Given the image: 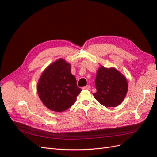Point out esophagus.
<instances>
[{"mask_svg": "<svg viewBox=\"0 0 157 157\" xmlns=\"http://www.w3.org/2000/svg\"><path fill=\"white\" fill-rule=\"evenodd\" d=\"M82 89L83 90H89L90 89V86H89V85H87V86H86L82 87Z\"/></svg>", "mask_w": 157, "mask_h": 157, "instance_id": "34e87169", "label": "esophagus"}]
</instances>
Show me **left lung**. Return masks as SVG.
<instances>
[{
	"label": "left lung",
	"mask_w": 157,
	"mask_h": 157,
	"mask_svg": "<svg viewBox=\"0 0 157 157\" xmlns=\"http://www.w3.org/2000/svg\"><path fill=\"white\" fill-rule=\"evenodd\" d=\"M97 91L93 95L96 100L106 107H115L123 101L128 91L126 77L115 68L101 66L95 80Z\"/></svg>",
	"instance_id": "1"
}]
</instances>
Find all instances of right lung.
I'll return each instance as SVG.
<instances>
[{"instance_id": "add662e5", "label": "right lung", "mask_w": 157, "mask_h": 157, "mask_svg": "<svg viewBox=\"0 0 157 157\" xmlns=\"http://www.w3.org/2000/svg\"><path fill=\"white\" fill-rule=\"evenodd\" d=\"M82 91L71 74V65L59 59L50 65L41 75L37 92L44 105L52 111L62 112L75 103Z\"/></svg>"}]
</instances>
